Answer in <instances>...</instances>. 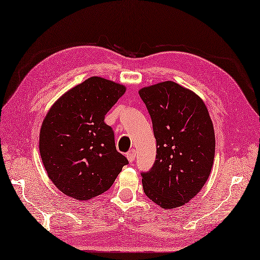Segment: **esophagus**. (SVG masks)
Listing matches in <instances>:
<instances>
[{
  "mask_svg": "<svg viewBox=\"0 0 260 260\" xmlns=\"http://www.w3.org/2000/svg\"><path fill=\"white\" fill-rule=\"evenodd\" d=\"M126 159H128L129 162H134L136 160V151L132 149V150H129L128 152H126Z\"/></svg>",
  "mask_w": 260,
  "mask_h": 260,
  "instance_id": "34e87169",
  "label": "esophagus"
}]
</instances>
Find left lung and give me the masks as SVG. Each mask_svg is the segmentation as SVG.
<instances>
[{"instance_id":"8db88e82","label":"left lung","mask_w":260,"mask_h":260,"mask_svg":"<svg viewBox=\"0 0 260 260\" xmlns=\"http://www.w3.org/2000/svg\"><path fill=\"white\" fill-rule=\"evenodd\" d=\"M156 140L153 167L142 172L143 191L162 208L191 201L204 186L214 162V126L204 101L174 81L139 91Z\"/></svg>"}]
</instances>
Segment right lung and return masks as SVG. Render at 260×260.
<instances>
[{"mask_svg":"<svg viewBox=\"0 0 260 260\" xmlns=\"http://www.w3.org/2000/svg\"><path fill=\"white\" fill-rule=\"evenodd\" d=\"M123 85L90 77L56 101L42 123L40 152L48 178L67 196L87 201L109 189L128 160L105 116Z\"/></svg>","mask_w":260,"mask_h":260,"instance_id":"add662e5","label":"right lung"}]
</instances>
